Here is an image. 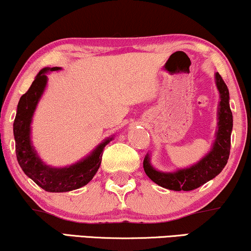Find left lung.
I'll return each mask as SVG.
<instances>
[{
    "label": "left lung",
    "mask_w": 251,
    "mask_h": 251,
    "mask_svg": "<svg viewBox=\"0 0 251 251\" xmlns=\"http://www.w3.org/2000/svg\"><path fill=\"white\" fill-rule=\"evenodd\" d=\"M216 85L220 91V110H218V129L216 140L211 151L192 167L179 169L175 173L158 172L150 165L149 154L143 160V168L151 181L162 188L173 191H191L210 181L223 171L227 164L231 150V132L233 117L230 108V97L226 84L220 74L216 73Z\"/></svg>",
    "instance_id": "obj_1"
}]
</instances>
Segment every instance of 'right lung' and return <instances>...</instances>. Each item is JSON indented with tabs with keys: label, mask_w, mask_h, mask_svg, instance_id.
<instances>
[{
	"label": "right lung",
	"mask_w": 251,
	"mask_h": 251,
	"mask_svg": "<svg viewBox=\"0 0 251 251\" xmlns=\"http://www.w3.org/2000/svg\"><path fill=\"white\" fill-rule=\"evenodd\" d=\"M59 69L60 67H47L37 74L28 91L21 95L13 122L17 160L25 174L48 192H67L86 185L100 167L104 147L112 140V137L104 140L89 157L69 167H49L38 158L30 143L31 117L47 85L45 73Z\"/></svg>",
	"instance_id": "add662e5"
}]
</instances>
